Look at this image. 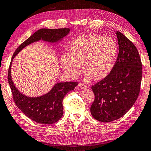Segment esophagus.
I'll use <instances>...</instances> for the list:
<instances>
[{"label":"esophagus","instance_id":"1","mask_svg":"<svg viewBox=\"0 0 151 151\" xmlns=\"http://www.w3.org/2000/svg\"><path fill=\"white\" fill-rule=\"evenodd\" d=\"M78 87L80 88H81V89H86V88H87V86L84 83H80L78 85Z\"/></svg>","mask_w":151,"mask_h":151}]
</instances>
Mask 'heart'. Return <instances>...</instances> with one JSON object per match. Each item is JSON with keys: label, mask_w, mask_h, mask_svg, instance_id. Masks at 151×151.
<instances>
[{"label": "heart", "mask_w": 151, "mask_h": 151, "mask_svg": "<svg viewBox=\"0 0 151 151\" xmlns=\"http://www.w3.org/2000/svg\"><path fill=\"white\" fill-rule=\"evenodd\" d=\"M118 46L110 37L84 35L76 38L70 44L69 54L61 57L62 69L67 75L76 77L82 72L88 77L98 80L107 76L116 61Z\"/></svg>", "instance_id": "b5f03b06"}]
</instances>
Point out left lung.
<instances>
[{
	"instance_id": "8db88e82",
	"label": "left lung",
	"mask_w": 151,
	"mask_h": 151,
	"mask_svg": "<svg viewBox=\"0 0 151 151\" xmlns=\"http://www.w3.org/2000/svg\"><path fill=\"white\" fill-rule=\"evenodd\" d=\"M119 52L109 75L91 86L95 99L90 112L96 120L109 122L124 116L136 101L142 78V63L136 47L116 31Z\"/></svg>"
}]
</instances>
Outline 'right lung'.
Listing matches in <instances>:
<instances>
[{
	"label": "right lung",
	"instance_id": "obj_1",
	"mask_svg": "<svg viewBox=\"0 0 151 151\" xmlns=\"http://www.w3.org/2000/svg\"><path fill=\"white\" fill-rule=\"evenodd\" d=\"M70 29H41L35 32L17 48L12 58L8 69V81L11 88L13 99L21 111L34 122L41 124H52L60 120L63 114V99L69 91L73 90L78 84L77 82H65L56 84L45 95L29 97L23 95L14 86L11 77L12 61L23 48L29 44L40 40L50 42H58L69 32Z\"/></svg>",
	"mask_w": 151,
	"mask_h": 151
}]
</instances>
